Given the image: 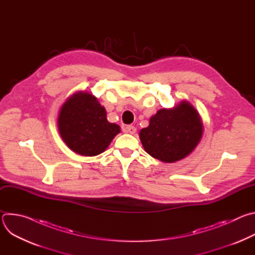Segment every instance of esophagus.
Wrapping results in <instances>:
<instances>
[{"mask_svg": "<svg viewBox=\"0 0 255 255\" xmlns=\"http://www.w3.org/2000/svg\"><path fill=\"white\" fill-rule=\"evenodd\" d=\"M125 132L130 133V134H134V133H136V128L134 126H132V125H127L125 127Z\"/></svg>", "mask_w": 255, "mask_h": 255, "instance_id": "34e87169", "label": "esophagus"}]
</instances>
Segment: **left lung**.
<instances>
[{"mask_svg":"<svg viewBox=\"0 0 255 255\" xmlns=\"http://www.w3.org/2000/svg\"><path fill=\"white\" fill-rule=\"evenodd\" d=\"M202 133L199 113L190 103L183 102L171 110H159L139 136L145 151L152 157L174 162L195 149Z\"/></svg>","mask_w":255,"mask_h":255,"instance_id":"8db88e82","label":"left lung"}]
</instances>
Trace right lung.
<instances>
[{"label": "right lung", "instance_id": "1", "mask_svg": "<svg viewBox=\"0 0 255 255\" xmlns=\"http://www.w3.org/2000/svg\"><path fill=\"white\" fill-rule=\"evenodd\" d=\"M58 130L71 150L81 155L94 156L106 150L120 132V127L108 122L105 108L94 96L79 93L62 106Z\"/></svg>", "mask_w": 255, "mask_h": 255}]
</instances>
